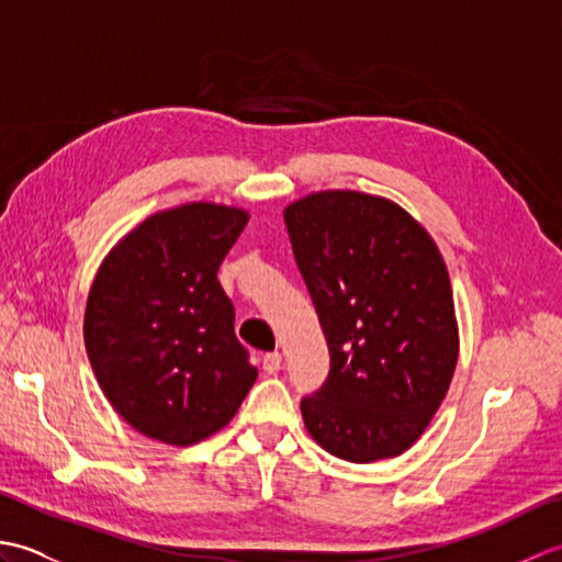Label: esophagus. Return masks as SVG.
<instances>
[{
	"instance_id": "obj_1",
	"label": "esophagus",
	"mask_w": 562,
	"mask_h": 562,
	"mask_svg": "<svg viewBox=\"0 0 562 562\" xmlns=\"http://www.w3.org/2000/svg\"><path fill=\"white\" fill-rule=\"evenodd\" d=\"M280 367H282V355L280 352L262 355V369H266V374H278Z\"/></svg>"
}]
</instances>
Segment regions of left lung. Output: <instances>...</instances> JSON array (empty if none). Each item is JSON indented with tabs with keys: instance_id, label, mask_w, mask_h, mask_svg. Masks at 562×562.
<instances>
[{
	"instance_id": "1",
	"label": "left lung",
	"mask_w": 562,
	"mask_h": 562,
	"mask_svg": "<svg viewBox=\"0 0 562 562\" xmlns=\"http://www.w3.org/2000/svg\"><path fill=\"white\" fill-rule=\"evenodd\" d=\"M292 254L330 355L302 417L333 457H398L425 432L459 357L445 260L408 212L333 190L284 210Z\"/></svg>"
}]
</instances>
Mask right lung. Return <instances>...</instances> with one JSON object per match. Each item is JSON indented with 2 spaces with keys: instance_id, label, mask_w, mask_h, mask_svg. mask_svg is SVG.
<instances>
[{
  "instance_id": "add662e5",
  "label": "right lung",
  "mask_w": 562,
  "mask_h": 562,
  "mask_svg": "<svg viewBox=\"0 0 562 562\" xmlns=\"http://www.w3.org/2000/svg\"><path fill=\"white\" fill-rule=\"evenodd\" d=\"M244 210L193 202L154 214L105 258L83 342L105 398L137 432L188 447L232 420L258 376L217 280Z\"/></svg>"
}]
</instances>
